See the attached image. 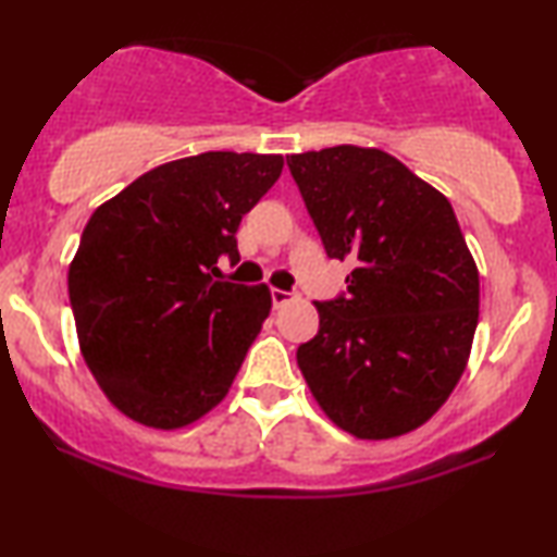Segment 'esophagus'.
I'll use <instances>...</instances> for the list:
<instances>
[{"mask_svg":"<svg viewBox=\"0 0 557 557\" xmlns=\"http://www.w3.org/2000/svg\"><path fill=\"white\" fill-rule=\"evenodd\" d=\"M271 299H273V307L281 309V307H286V304L294 299V294L281 292V288H271Z\"/></svg>","mask_w":557,"mask_h":557,"instance_id":"34e87169","label":"esophagus"}]
</instances>
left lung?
<instances>
[{
    "label": "left lung",
    "mask_w": 557,
    "mask_h": 557,
    "mask_svg": "<svg viewBox=\"0 0 557 557\" xmlns=\"http://www.w3.org/2000/svg\"><path fill=\"white\" fill-rule=\"evenodd\" d=\"M347 296L317 301L296 362L326 418L355 438L410 433L448 400L479 322V271L451 202L383 149L288 157Z\"/></svg>",
    "instance_id": "1"
}]
</instances>
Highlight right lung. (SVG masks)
Wrapping results in <instances>:
<instances>
[{
    "label": "right lung",
    "mask_w": 557,
    "mask_h": 557,
    "mask_svg": "<svg viewBox=\"0 0 557 557\" xmlns=\"http://www.w3.org/2000/svg\"><path fill=\"white\" fill-rule=\"evenodd\" d=\"M281 154L205 151L141 174L90 215L67 271L81 355L113 406L185 429L231 391L271 311L265 284L215 281Z\"/></svg>",
    "instance_id": "add662e5"
}]
</instances>
